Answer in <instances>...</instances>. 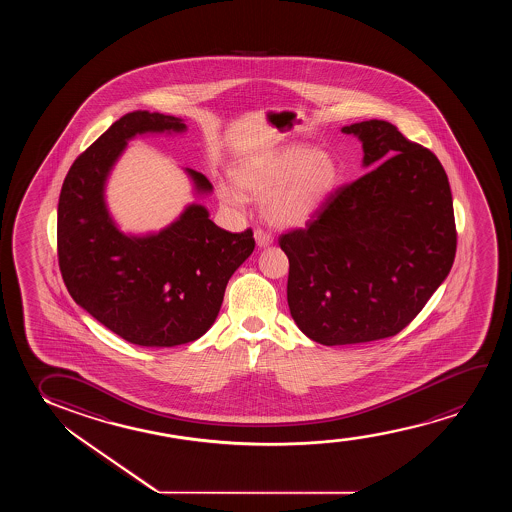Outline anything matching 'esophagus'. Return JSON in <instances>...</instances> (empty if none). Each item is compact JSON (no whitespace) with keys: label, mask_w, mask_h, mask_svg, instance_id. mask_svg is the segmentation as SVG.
Returning a JSON list of instances; mask_svg holds the SVG:
<instances>
[{"label":"esophagus","mask_w":512,"mask_h":512,"mask_svg":"<svg viewBox=\"0 0 512 512\" xmlns=\"http://www.w3.org/2000/svg\"><path fill=\"white\" fill-rule=\"evenodd\" d=\"M253 238L257 241V245L260 248H266V246L273 245L274 238L271 236V232L262 231V229H257L255 234H253Z\"/></svg>","instance_id":"1"}]
</instances>
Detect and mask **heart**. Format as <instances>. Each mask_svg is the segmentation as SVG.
<instances>
[{
	"instance_id": "1",
	"label": "heart",
	"mask_w": 512,
	"mask_h": 512,
	"mask_svg": "<svg viewBox=\"0 0 512 512\" xmlns=\"http://www.w3.org/2000/svg\"><path fill=\"white\" fill-rule=\"evenodd\" d=\"M241 190L264 199V215L278 227H301L323 210L341 183L334 155L309 145H290L243 162L234 171ZM220 199L239 208L245 196L232 185L218 187Z\"/></svg>"
}]
</instances>
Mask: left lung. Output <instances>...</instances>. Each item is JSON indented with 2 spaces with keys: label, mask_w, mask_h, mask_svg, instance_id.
I'll use <instances>...</instances> for the list:
<instances>
[{
  "label": "left lung",
  "mask_w": 512,
  "mask_h": 512,
  "mask_svg": "<svg viewBox=\"0 0 512 512\" xmlns=\"http://www.w3.org/2000/svg\"><path fill=\"white\" fill-rule=\"evenodd\" d=\"M341 131L362 141L369 171L339 187L306 229L280 236L290 315L325 346L399 334L446 280L456 253L439 159L386 120Z\"/></svg>",
  "instance_id": "1"
}]
</instances>
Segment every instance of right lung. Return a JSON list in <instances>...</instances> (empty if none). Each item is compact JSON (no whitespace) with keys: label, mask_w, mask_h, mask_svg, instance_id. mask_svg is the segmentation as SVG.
<instances>
[{"label":"right lung","mask_w":512,"mask_h":512,"mask_svg":"<svg viewBox=\"0 0 512 512\" xmlns=\"http://www.w3.org/2000/svg\"><path fill=\"white\" fill-rule=\"evenodd\" d=\"M182 119L147 110L127 113L78 155L57 206V255L73 301L129 343L171 348L192 343L217 320L227 281L252 255V229L232 232L189 204L162 231H120L105 201L106 180L138 134L185 133ZM199 196L211 183L185 169Z\"/></svg>","instance_id":"1"}]
</instances>
